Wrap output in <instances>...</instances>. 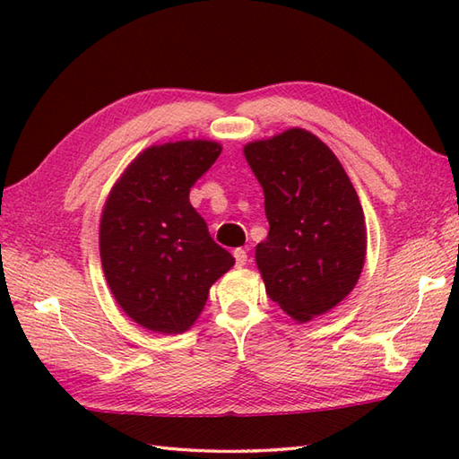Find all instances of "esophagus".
<instances>
[{
  "mask_svg": "<svg viewBox=\"0 0 459 459\" xmlns=\"http://www.w3.org/2000/svg\"><path fill=\"white\" fill-rule=\"evenodd\" d=\"M232 255H235V258H237V264H238V266H245V264H247L248 255H247V250H245V248H235V252H232Z\"/></svg>",
  "mask_w": 459,
  "mask_h": 459,
  "instance_id": "obj_1",
  "label": "esophagus"
}]
</instances>
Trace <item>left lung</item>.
<instances>
[{"mask_svg":"<svg viewBox=\"0 0 459 459\" xmlns=\"http://www.w3.org/2000/svg\"><path fill=\"white\" fill-rule=\"evenodd\" d=\"M264 189L270 230L256 266L272 301L298 324L327 314L357 286L367 256L365 214L335 153L290 128L245 145Z\"/></svg>","mask_w":459,"mask_h":459,"instance_id":"1","label":"left lung"}]
</instances>
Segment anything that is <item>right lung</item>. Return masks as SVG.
<instances>
[{
	"label": "right lung",
	"instance_id": "right-lung-1",
	"mask_svg": "<svg viewBox=\"0 0 459 459\" xmlns=\"http://www.w3.org/2000/svg\"><path fill=\"white\" fill-rule=\"evenodd\" d=\"M222 145L181 140L150 145L114 183L100 217V260L114 299L153 333L187 331L209 290L235 266L209 235L189 191Z\"/></svg>",
	"mask_w": 459,
	"mask_h": 459
}]
</instances>
